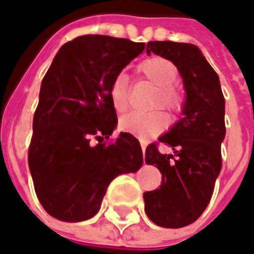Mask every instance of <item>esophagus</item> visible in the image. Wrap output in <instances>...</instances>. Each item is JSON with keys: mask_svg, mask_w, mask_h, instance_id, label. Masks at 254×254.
<instances>
[{"mask_svg": "<svg viewBox=\"0 0 254 254\" xmlns=\"http://www.w3.org/2000/svg\"><path fill=\"white\" fill-rule=\"evenodd\" d=\"M139 144H141V148H142V154H145V148H147V139L139 138Z\"/></svg>", "mask_w": 254, "mask_h": 254, "instance_id": "1", "label": "esophagus"}]
</instances>
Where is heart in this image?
<instances>
[{
  "instance_id": "1",
  "label": "heart",
  "mask_w": 254,
  "mask_h": 254,
  "mask_svg": "<svg viewBox=\"0 0 254 254\" xmlns=\"http://www.w3.org/2000/svg\"><path fill=\"white\" fill-rule=\"evenodd\" d=\"M141 74L147 78L149 82L156 86L152 107L161 106L169 113H176L182 98L176 91L173 83L178 79V69L169 60L162 57H152L145 60L139 65ZM109 98L112 106L117 113H123L128 107V89H127V78L120 74L110 83ZM168 126V119L162 112L155 110L149 113H128L120 120V127L126 132H130L139 138H148L155 134L162 132Z\"/></svg>"
}]
</instances>
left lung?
Instances as JSON below:
<instances>
[{"label":"left lung","mask_w":254,"mask_h":254,"mask_svg":"<svg viewBox=\"0 0 254 254\" xmlns=\"http://www.w3.org/2000/svg\"><path fill=\"white\" fill-rule=\"evenodd\" d=\"M147 53L172 61L183 78V117L159 141L173 154H161L156 144L145 149V162L162 173L159 189L144 193L145 212L154 224L182 228L207 208L218 178L225 138V99L214 68L194 44L149 42Z\"/></svg>","instance_id":"8db88e82"}]
</instances>
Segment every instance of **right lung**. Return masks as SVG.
Returning a JSON list of instances; mask_svg holds the SVG:
<instances>
[{
    "instance_id": "obj_1",
    "label": "right lung",
    "mask_w": 254,
    "mask_h": 254,
    "mask_svg": "<svg viewBox=\"0 0 254 254\" xmlns=\"http://www.w3.org/2000/svg\"><path fill=\"white\" fill-rule=\"evenodd\" d=\"M144 49L145 43L128 39L79 36L60 49L46 72L28 162L36 195L54 218H92L110 182L141 168L142 149L134 135L120 132L109 144L103 139L117 124L110 83Z\"/></svg>"
}]
</instances>
